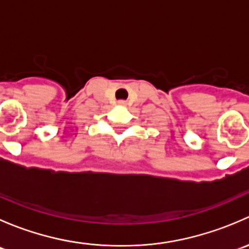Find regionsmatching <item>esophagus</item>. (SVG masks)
Masks as SVG:
<instances>
[{
    "instance_id": "obj_1",
    "label": "esophagus",
    "mask_w": 249,
    "mask_h": 249,
    "mask_svg": "<svg viewBox=\"0 0 249 249\" xmlns=\"http://www.w3.org/2000/svg\"><path fill=\"white\" fill-rule=\"evenodd\" d=\"M119 104H120V105H124V104H125V102H124V101H120V102H119Z\"/></svg>"
}]
</instances>
